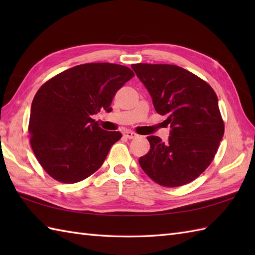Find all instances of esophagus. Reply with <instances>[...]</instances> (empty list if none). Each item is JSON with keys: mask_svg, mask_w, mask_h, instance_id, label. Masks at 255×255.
I'll return each mask as SVG.
<instances>
[{"mask_svg": "<svg viewBox=\"0 0 255 255\" xmlns=\"http://www.w3.org/2000/svg\"><path fill=\"white\" fill-rule=\"evenodd\" d=\"M124 136L126 137V138H128V139H134V138L138 137V134L136 132H133V131L126 130V131L124 132Z\"/></svg>", "mask_w": 255, "mask_h": 255, "instance_id": "34e87169", "label": "esophagus"}]
</instances>
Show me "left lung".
<instances>
[{"mask_svg":"<svg viewBox=\"0 0 255 255\" xmlns=\"http://www.w3.org/2000/svg\"><path fill=\"white\" fill-rule=\"evenodd\" d=\"M148 90L154 110L167 115V141L149 136L150 151L139 164L166 187L182 186L207 169L224 137L225 126L215 91L187 70L173 64H132Z\"/></svg>","mask_w":255,"mask_h":255,"instance_id":"left-lung-1","label":"left lung"}]
</instances>
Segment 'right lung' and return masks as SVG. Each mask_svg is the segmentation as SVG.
<instances>
[{
	"label": "right lung",
	"instance_id": "1",
	"mask_svg": "<svg viewBox=\"0 0 255 255\" xmlns=\"http://www.w3.org/2000/svg\"><path fill=\"white\" fill-rule=\"evenodd\" d=\"M133 75L119 64L85 63L38 90L28 132L38 162L51 177L72 184L100 169L122 133L104 130L92 116L101 110L111 112L113 97Z\"/></svg>",
	"mask_w": 255,
	"mask_h": 255
}]
</instances>
